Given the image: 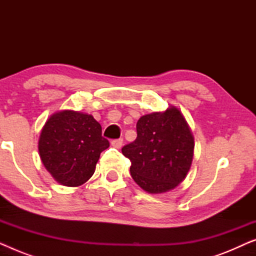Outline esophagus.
Wrapping results in <instances>:
<instances>
[{
    "instance_id": "esophagus-1",
    "label": "esophagus",
    "mask_w": 256,
    "mask_h": 256,
    "mask_svg": "<svg viewBox=\"0 0 256 256\" xmlns=\"http://www.w3.org/2000/svg\"><path fill=\"white\" fill-rule=\"evenodd\" d=\"M110 144L114 146V148H118V149H120L121 146H122V144H124V140L122 138H116V140H113V141L110 142Z\"/></svg>"
}]
</instances>
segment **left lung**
<instances>
[{
    "instance_id": "left-lung-1",
    "label": "left lung",
    "mask_w": 256,
    "mask_h": 256,
    "mask_svg": "<svg viewBox=\"0 0 256 256\" xmlns=\"http://www.w3.org/2000/svg\"><path fill=\"white\" fill-rule=\"evenodd\" d=\"M138 138L122 148L130 160L136 184L149 194H163L185 180L194 158V140L180 110L143 115L136 124Z\"/></svg>"
}]
</instances>
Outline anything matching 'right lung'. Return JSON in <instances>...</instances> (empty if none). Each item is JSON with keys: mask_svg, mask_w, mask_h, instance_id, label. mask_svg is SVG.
Instances as JSON below:
<instances>
[{"mask_svg": "<svg viewBox=\"0 0 256 256\" xmlns=\"http://www.w3.org/2000/svg\"><path fill=\"white\" fill-rule=\"evenodd\" d=\"M108 146L99 122L92 115L74 110L52 114L38 141L45 169L65 186L86 183L96 171L100 154Z\"/></svg>", "mask_w": 256, "mask_h": 256, "instance_id": "add662e5", "label": "right lung"}]
</instances>
